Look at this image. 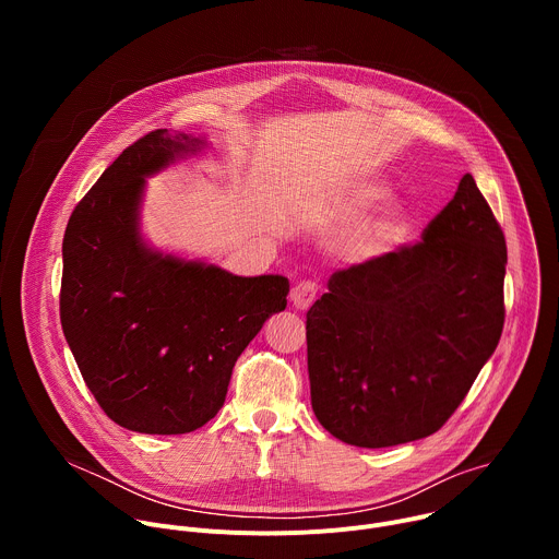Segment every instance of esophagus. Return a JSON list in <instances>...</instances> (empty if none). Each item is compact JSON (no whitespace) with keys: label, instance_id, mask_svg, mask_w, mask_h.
Listing matches in <instances>:
<instances>
[{"label":"esophagus","instance_id":"esophagus-1","mask_svg":"<svg viewBox=\"0 0 559 559\" xmlns=\"http://www.w3.org/2000/svg\"><path fill=\"white\" fill-rule=\"evenodd\" d=\"M318 294V283L313 281H300L294 289H292V305L296 309H309V305L316 300Z\"/></svg>","mask_w":559,"mask_h":559}]
</instances>
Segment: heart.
<instances>
[{
	"instance_id": "heart-1",
	"label": "heart",
	"mask_w": 559,
	"mask_h": 559,
	"mask_svg": "<svg viewBox=\"0 0 559 559\" xmlns=\"http://www.w3.org/2000/svg\"><path fill=\"white\" fill-rule=\"evenodd\" d=\"M384 197V188L376 183H358L349 188L338 203V210L345 218H360L371 205H376ZM412 227V214L403 203H386L373 214H369L349 238V254L356 261H371L397 243L405 241V236Z\"/></svg>"
}]
</instances>
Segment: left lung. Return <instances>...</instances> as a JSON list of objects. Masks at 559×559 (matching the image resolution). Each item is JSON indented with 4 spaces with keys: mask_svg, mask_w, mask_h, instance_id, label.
Here are the masks:
<instances>
[{
    "mask_svg": "<svg viewBox=\"0 0 559 559\" xmlns=\"http://www.w3.org/2000/svg\"><path fill=\"white\" fill-rule=\"evenodd\" d=\"M507 241L471 175L423 241L332 274L307 311L311 409L367 449L436 433L504 328Z\"/></svg>",
    "mask_w": 559,
    "mask_h": 559,
    "instance_id": "left-lung-1",
    "label": "left lung"
}]
</instances>
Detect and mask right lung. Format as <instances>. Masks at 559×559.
<instances>
[{
  "label": "right lung",
  "mask_w": 559,
  "mask_h": 559,
  "mask_svg": "<svg viewBox=\"0 0 559 559\" xmlns=\"http://www.w3.org/2000/svg\"><path fill=\"white\" fill-rule=\"evenodd\" d=\"M201 145L147 132L76 203L63 234V336L106 416L139 433H190L212 420L236 358L287 305L285 276H234L143 243L145 177Z\"/></svg>",
  "instance_id": "add662e5"
}]
</instances>
